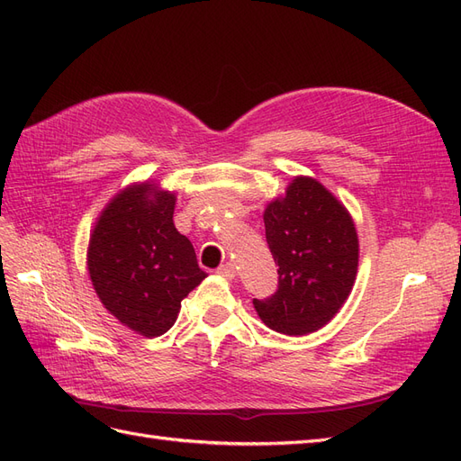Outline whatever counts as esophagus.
<instances>
[{
	"mask_svg": "<svg viewBox=\"0 0 461 461\" xmlns=\"http://www.w3.org/2000/svg\"><path fill=\"white\" fill-rule=\"evenodd\" d=\"M217 275H221L222 278H229V281H232L234 278V275H236V269H234V265L230 263V261H227V263H222L221 267L217 269Z\"/></svg>",
	"mask_w": 461,
	"mask_h": 461,
	"instance_id": "obj_1",
	"label": "esophagus"
}]
</instances>
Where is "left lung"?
Masks as SVG:
<instances>
[{
    "mask_svg": "<svg viewBox=\"0 0 461 461\" xmlns=\"http://www.w3.org/2000/svg\"><path fill=\"white\" fill-rule=\"evenodd\" d=\"M265 239L278 265L271 298H254L269 329L303 337L325 327L356 281L359 244L346 207L312 176H296L263 213Z\"/></svg>",
    "mask_w": 461,
    "mask_h": 461,
    "instance_id": "left-lung-1",
    "label": "left lung"
}]
</instances>
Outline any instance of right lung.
Segmentation results:
<instances>
[{"label":"right lung","mask_w":461,"mask_h":461,"mask_svg":"<svg viewBox=\"0 0 461 461\" xmlns=\"http://www.w3.org/2000/svg\"><path fill=\"white\" fill-rule=\"evenodd\" d=\"M175 194L151 183L121 190L97 219L88 273L97 298L142 337L169 330L183 302L207 276L185 234L175 229Z\"/></svg>","instance_id":"right-lung-1"}]
</instances>
